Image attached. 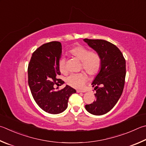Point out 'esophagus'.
Listing matches in <instances>:
<instances>
[{
    "instance_id": "1",
    "label": "esophagus",
    "mask_w": 146,
    "mask_h": 146,
    "mask_svg": "<svg viewBox=\"0 0 146 146\" xmlns=\"http://www.w3.org/2000/svg\"><path fill=\"white\" fill-rule=\"evenodd\" d=\"M76 92H78V93H79V92H86V91H80V90H77Z\"/></svg>"
}]
</instances>
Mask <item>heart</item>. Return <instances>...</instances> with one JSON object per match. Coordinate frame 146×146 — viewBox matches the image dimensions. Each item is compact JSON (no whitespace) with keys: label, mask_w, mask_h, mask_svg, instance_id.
<instances>
[{"label":"heart","mask_w":146,"mask_h":146,"mask_svg":"<svg viewBox=\"0 0 146 146\" xmlns=\"http://www.w3.org/2000/svg\"><path fill=\"white\" fill-rule=\"evenodd\" d=\"M70 54L81 61V68L91 75H96L100 70L102 66V59L100 54L96 52H91L84 46H78L70 50ZM59 68L60 73H67L66 59L60 58L59 61ZM87 80V76L84 73H73L66 78V84L76 89L84 87Z\"/></svg>","instance_id":"1"}]
</instances>
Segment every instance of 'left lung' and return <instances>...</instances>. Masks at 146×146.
Here are the masks:
<instances>
[{
  "mask_svg": "<svg viewBox=\"0 0 146 146\" xmlns=\"http://www.w3.org/2000/svg\"><path fill=\"white\" fill-rule=\"evenodd\" d=\"M88 45L100 54L102 66L92 83L96 100L86 105L87 112L101 115L112 109L123 93L126 76V60L114 44L103 39H84Z\"/></svg>",
  "mask_w": 146,
  "mask_h": 146,
  "instance_id": "8db88e82",
  "label": "left lung"
}]
</instances>
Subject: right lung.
I'll return each instance as SVG.
<instances>
[{
    "instance_id": "add662e5",
    "label": "right lung",
    "mask_w": 146,
    "mask_h": 146,
    "mask_svg": "<svg viewBox=\"0 0 146 146\" xmlns=\"http://www.w3.org/2000/svg\"><path fill=\"white\" fill-rule=\"evenodd\" d=\"M61 53L62 45L59 41L43 44L34 52L28 66V83L33 98L42 110L52 114L64 112L69 98L76 92L68 85L61 90L55 88L56 85L64 83L58 78Z\"/></svg>"
}]
</instances>
